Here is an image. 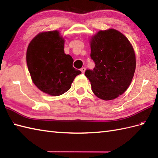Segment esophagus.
<instances>
[{
	"instance_id": "34e87169",
	"label": "esophagus",
	"mask_w": 158,
	"mask_h": 158,
	"mask_svg": "<svg viewBox=\"0 0 158 158\" xmlns=\"http://www.w3.org/2000/svg\"><path fill=\"white\" fill-rule=\"evenodd\" d=\"M81 71L83 73H85V67H83V68L81 69Z\"/></svg>"
}]
</instances>
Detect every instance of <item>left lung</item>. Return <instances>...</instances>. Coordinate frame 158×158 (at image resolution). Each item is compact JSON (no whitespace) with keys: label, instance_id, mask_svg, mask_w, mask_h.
<instances>
[{"label":"left lung","instance_id":"1","mask_svg":"<svg viewBox=\"0 0 158 158\" xmlns=\"http://www.w3.org/2000/svg\"><path fill=\"white\" fill-rule=\"evenodd\" d=\"M91 59L93 70L85 75L99 98H116L130 85L136 69V58L132 45L125 36L114 29L100 31L92 39Z\"/></svg>","mask_w":158,"mask_h":158}]
</instances>
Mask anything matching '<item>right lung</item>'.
Here are the masks:
<instances>
[{"label": "right lung", "mask_w": 158, "mask_h": 158, "mask_svg": "<svg viewBox=\"0 0 158 158\" xmlns=\"http://www.w3.org/2000/svg\"><path fill=\"white\" fill-rule=\"evenodd\" d=\"M64 41L57 31L40 33L32 40L26 62L33 83L42 92L53 96L63 94L81 72L73 66V59L66 55Z\"/></svg>", "instance_id": "1"}]
</instances>
